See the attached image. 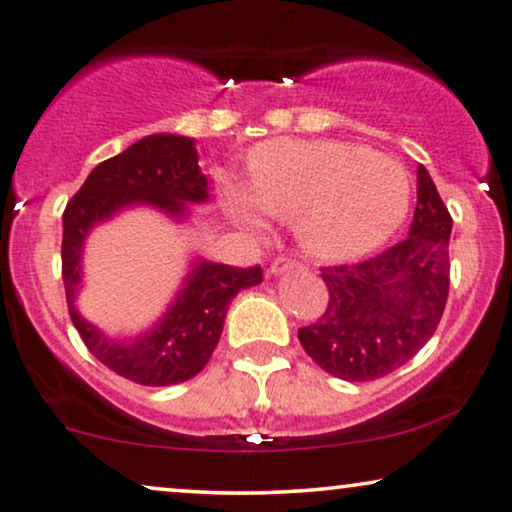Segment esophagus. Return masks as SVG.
Here are the masks:
<instances>
[{
	"instance_id": "obj_1",
	"label": "esophagus",
	"mask_w": 512,
	"mask_h": 512,
	"mask_svg": "<svg viewBox=\"0 0 512 512\" xmlns=\"http://www.w3.org/2000/svg\"><path fill=\"white\" fill-rule=\"evenodd\" d=\"M293 269H298V262L288 260V257H276V260L272 262V267H269V274L281 276L286 272H293Z\"/></svg>"
}]
</instances>
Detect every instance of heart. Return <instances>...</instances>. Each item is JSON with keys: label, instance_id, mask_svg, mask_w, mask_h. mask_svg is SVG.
Instances as JSON below:
<instances>
[{"label": "heart", "instance_id": "b5f03b06", "mask_svg": "<svg viewBox=\"0 0 512 512\" xmlns=\"http://www.w3.org/2000/svg\"><path fill=\"white\" fill-rule=\"evenodd\" d=\"M226 212L262 229V212L293 219L298 243L329 262L381 248L410 209V178L396 159L341 140H269L252 152L250 183L221 176Z\"/></svg>", "mask_w": 512, "mask_h": 512}]
</instances>
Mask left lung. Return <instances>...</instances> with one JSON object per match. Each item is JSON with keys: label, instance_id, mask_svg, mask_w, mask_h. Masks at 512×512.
Listing matches in <instances>:
<instances>
[{"label": "left lung", "instance_id": "1", "mask_svg": "<svg viewBox=\"0 0 512 512\" xmlns=\"http://www.w3.org/2000/svg\"><path fill=\"white\" fill-rule=\"evenodd\" d=\"M451 229V214L420 164L408 238L367 262L322 269L329 305L298 331L305 353L346 381L386 377L412 360L446 307Z\"/></svg>", "mask_w": 512, "mask_h": 512}]
</instances>
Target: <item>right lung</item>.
<instances>
[{
    "label": "right lung",
    "instance_id": "add662e5",
    "mask_svg": "<svg viewBox=\"0 0 512 512\" xmlns=\"http://www.w3.org/2000/svg\"><path fill=\"white\" fill-rule=\"evenodd\" d=\"M209 202L207 178L197 166L195 140L155 133L121 155L97 164L64 209L61 276L73 326L85 346L112 372L143 386H171L202 372L217 348L231 300L262 283V269L193 257L176 298L150 329L135 338H112L78 312L83 248L95 226L133 207H152L183 221L190 205Z\"/></svg>",
    "mask_w": 512,
    "mask_h": 512
}]
</instances>
